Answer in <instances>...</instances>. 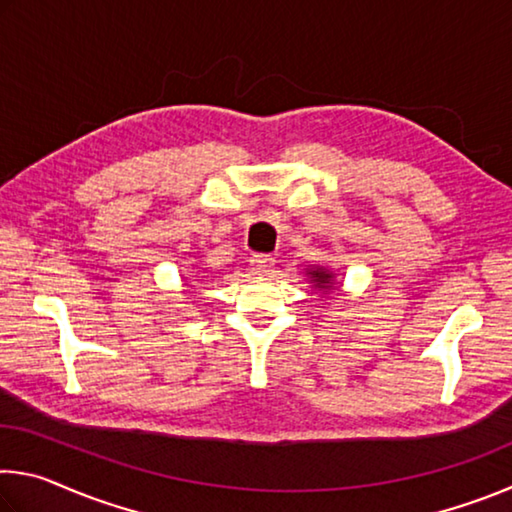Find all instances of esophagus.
Listing matches in <instances>:
<instances>
[{
	"label": "esophagus",
	"instance_id": "34e87169",
	"mask_svg": "<svg viewBox=\"0 0 512 512\" xmlns=\"http://www.w3.org/2000/svg\"><path fill=\"white\" fill-rule=\"evenodd\" d=\"M273 264H275L273 257L253 255V259H250V271H253L255 275H268L273 271Z\"/></svg>",
	"mask_w": 512,
	"mask_h": 512
}]
</instances>
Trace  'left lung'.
I'll list each match as a JSON object with an SVG mask.
<instances>
[{
  "label": "left lung",
  "instance_id": "left-lung-1",
  "mask_svg": "<svg viewBox=\"0 0 512 512\" xmlns=\"http://www.w3.org/2000/svg\"><path fill=\"white\" fill-rule=\"evenodd\" d=\"M307 282L311 284V291H332L336 289V275L332 268L325 266H311L305 271Z\"/></svg>",
  "mask_w": 512,
  "mask_h": 512
}]
</instances>
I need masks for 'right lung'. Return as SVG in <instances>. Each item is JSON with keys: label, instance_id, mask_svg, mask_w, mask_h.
<instances>
[{"label": "right lung", "instance_id": "add662e5", "mask_svg": "<svg viewBox=\"0 0 512 512\" xmlns=\"http://www.w3.org/2000/svg\"><path fill=\"white\" fill-rule=\"evenodd\" d=\"M187 291H189V289H187Z\"/></svg>", "mask_w": 512, "mask_h": 512}]
</instances>
